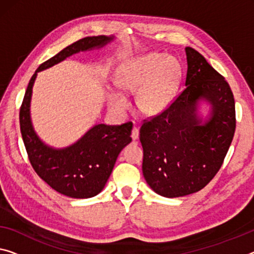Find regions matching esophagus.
Returning a JSON list of instances; mask_svg holds the SVG:
<instances>
[{"label":"esophagus","instance_id":"34e87169","mask_svg":"<svg viewBox=\"0 0 254 254\" xmlns=\"http://www.w3.org/2000/svg\"><path fill=\"white\" fill-rule=\"evenodd\" d=\"M138 136H139V131H138L137 128L134 127V128H132V130H131V139L132 140L138 139Z\"/></svg>","mask_w":254,"mask_h":254}]
</instances>
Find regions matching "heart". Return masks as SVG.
<instances>
[{
    "instance_id": "obj_1",
    "label": "heart",
    "mask_w": 254,
    "mask_h": 254,
    "mask_svg": "<svg viewBox=\"0 0 254 254\" xmlns=\"http://www.w3.org/2000/svg\"><path fill=\"white\" fill-rule=\"evenodd\" d=\"M181 80L182 68L176 58L149 53L124 62L114 83L124 94L136 92L135 103L140 114L157 117L174 103ZM107 104L116 114H124L128 108L126 99L117 92L108 93Z\"/></svg>"
}]
</instances>
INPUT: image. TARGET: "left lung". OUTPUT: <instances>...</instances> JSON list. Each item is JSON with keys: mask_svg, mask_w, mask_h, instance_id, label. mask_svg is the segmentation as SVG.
<instances>
[{"mask_svg": "<svg viewBox=\"0 0 254 254\" xmlns=\"http://www.w3.org/2000/svg\"><path fill=\"white\" fill-rule=\"evenodd\" d=\"M185 53V89L166 112L139 130L143 176L155 193L170 198L198 192L211 181L236 126L235 101L227 81L197 51L187 46Z\"/></svg>", "mask_w": 254, "mask_h": 254, "instance_id": "obj_1", "label": "left lung"}]
</instances>
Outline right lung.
<instances>
[{"label":"right lung","instance_id":"1","mask_svg":"<svg viewBox=\"0 0 254 254\" xmlns=\"http://www.w3.org/2000/svg\"><path fill=\"white\" fill-rule=\"evenodd\" d=\"M115 36L85 37L60 51L37 68L30 79L20 108V130L30 163L43 181L54 190L72 198H88L104 189L117 158L131 142L130 123L120 126L95 124L65 147H53L43 142L35 130L30 115L33 87L37 73L60 64L67 58L86 51L100 50Z\"/></svg>","mask_w":254,"mask_h":254}]
</instances>
